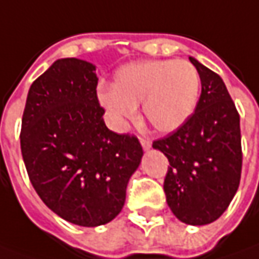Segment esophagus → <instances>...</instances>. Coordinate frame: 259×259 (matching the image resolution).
Returning a JSON list of instances; mask_svg holds the SVG:
<instances>
[{
  "label": "esophagus",
  "mask_w": 259,
  "mask_h": 259,
  "mask_svg": "<svg viewBox=\"0 0 259 259\" xmlns=\"http://www.w3.org/2000/svg\"><path fill=\"white\" fill-rule=\"evenodd\" d=\"M140 143H142V147H143L144 150H149L150 147H152V142L149 140V139H140Z\"/></svg>",
  "instance_id": "esophagus-1"
}]
</instances>
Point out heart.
<instances>
[{
	"mask_svg": "<svg viewBox=\"0 0 259 259\" xmlns=\"http://www.w3.org/2000/svg\"><path fill=\"white\" fill-rule=\"evenodd\" d=\"M200 75L189 61H143L116 70L113 89H99V102L116 124H123L142 103L146 120L159 132L181 127L194 113Z\"/></svg>",
	"mask_w": 259,
	"mask_h": 259,
	"instance_id": "obj_1",
	"label": "heart"
}]
</instances>
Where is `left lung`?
I'll return each mask as SVG.
<instances>
[{"label": "left lung", "mask_w": 259, "mask_h": 259, "mask_svg": "<svg viewBox=\"0 0 259 259\" xmlns=\"http://www.w3.org/2000/svg\"><path fill=\"white\" fill-rule=\"evenodd\" d=\"M190 61L201 80L196 112L153 147L170 163L163 186L170 210L181 223L205 226L221 217L240 186V115L220 75Z\"/></svg>", "instance_id": "obj_1"}]
</instances>
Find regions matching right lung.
I'll return each mask as SVG.
<instances>
[{"mask_svg": "<svg viewBox=\"0 0 259 259\" xmlns=\"http://www.w3.org/2000/svg\"><path fill=\"white\" fill-rule=\"evenodd\" d=\"M95 65L58 59L33 80L21 126V152L33 189L59 217L103 226L122 211L143 156L139 139L109 130Z\"/></svg>", "mask_w": 259, "mask_h": 259, "instance_id": "add662e5", "label": "right lung"}]
</instances>
